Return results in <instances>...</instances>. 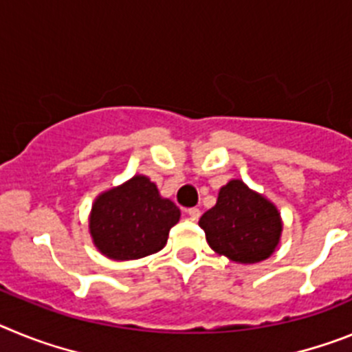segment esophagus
<instances>
[{
  "mask_svg": "<svg viewBox=\"0 0 352 352\" xmlns=\"http://www.w3.org/2000/svg\"><path fill=\"white\" fill-rule=\"evenodd\" d=\"M186 213H188V217H190L192 220H197L199 217H201V210H199V208H188Z\"/></svg>",
  "mask_w": 352,
  "mask_h": 352,
  "instance_id": "1",
  "label": "esophagus"
}]
</instances>
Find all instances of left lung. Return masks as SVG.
<instances>
[{"mask_svg": "<svg viewBox=\"0 0 352 352\" xmlns=\"http://www.w3.org/2000/svg\"><path fill=\"white\" fill-rule=\"evenodd\" d=\"M199 226L217 254L243 264L268 259L282 232L276 208L239 179L220 188L217 204L201 217Z\"/></svg>", "mask_w": 352, "mask_h": 352, "instance_id": "1", "label": "left lung"}]
</instances>
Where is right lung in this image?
Returning a JSON list of instances; mask_svg holds the SVG:
<instances>
[{
	"label": "right lung",
	"instance_id": "obj_1",
	"mask_svg": "<svg viewBox=\"0 0 352 352\" xmlns=\"http://www.w3.org/2000/svg\"><path fill=\"white\" fill-rule=\"evenodd\" d=\"M178 220V206L162 199L155 183L144 176H133L125 185L96 199L89 231L104 256L130 261L166 247L170 227Z\"/></svg>",
	"mask_w": 352,
	"mask_h": 352
}]
</instances>
